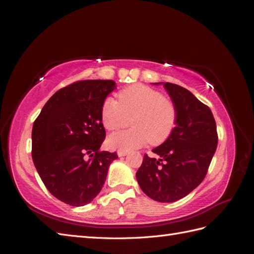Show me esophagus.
I'll return each mask as SVG.
<instances>
[{
  "label": "esophagus",
  "instance_id": "obj_1",
  "mask_svg": "<svg viewBox=\"0 0 254 254\" xmlns=\"http://www.w3.org/2000/svg\"><path fill=\"white\" fill-rule=\"evenodd\" d=\"M127 155H128V151H126V150H122V149L118 150V156L119 157H124V156H127Z\"/></svg>",
  "mask_w": 254,
  "mask_h": 254
}]
</instances>
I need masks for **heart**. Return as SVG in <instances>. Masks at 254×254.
I'll return each mask as SVG.
<instances>
[{
  "instance_id": "b5f03b06",
  "label": "heart",
  "mask_w": 254,
  "mask_h": 254,
  "mask_svg": "<svg viewBox=\"0 0 254 254\" xmlns=\"http://www.w3.org/2000/svg\"><path fill=\"white\" fill-rule=\"evenodd\" d=\"M119 102L107 98L102 105L101 120L108 130L124 127L132 118L131 129L114 132L108 145L114 149L132 150L148 142L164 143L173 133L178 119V110L171 98L144 84H133L119 92Z\"/></svg>"
}]
</instances>
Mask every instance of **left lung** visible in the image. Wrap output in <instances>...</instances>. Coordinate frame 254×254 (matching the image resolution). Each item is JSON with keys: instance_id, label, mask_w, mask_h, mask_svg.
Wrapping results in <instances>:
<instances>
[{"instance_id": "left-lung-1", "label": "left lung", "mask_w": 254, "mask_h": 254, "mask_svg": "<svg viewBox=\"0 0 254 254\" xmlns=\"http://www.w3.org/2000/svg\"><path fill=\"white\" fill-rule=\"evenodd\" d=\"M164 87L178 110L171 136L152 151L160 159L144 155L136 180L144 193L159 202H174L200 184L217 147L218 135L211 109L178 84Z\"/></svg>"}]
</instances>
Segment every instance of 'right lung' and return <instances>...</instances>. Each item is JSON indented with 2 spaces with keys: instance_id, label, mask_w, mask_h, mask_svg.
Instances as JSON below:
<instances>
[{
  "instance_id": "obj_1",
  "label": "right lung",
  "mask_w": 254,
  "mask_h": 254,
  "mask_svg": "<svg viewBox=\"0 0 254 254\" xmlns=\"http://www.w3.org/2000/svg\"><path fill=\"white\" fill-rule=\"evenodd\" d=\"M113 80L89 79L58 90L34 122L32 157L50 193L73 206L101 191L117 152L101 151L106 137L102 105Z\"/></svg>"
}]
</instances>
